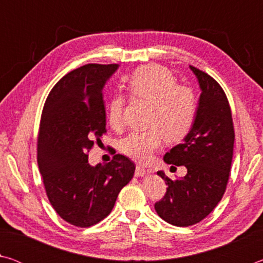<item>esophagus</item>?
Wrapping results in <instances>:
<instances>
[{"label": "esophagus", "instance_id": "34e87169", "mask_svg": "<svg viewBox=\"0 0 263 263\" xmlns=\"http://www.w3.org/2000/svg\"><path fill=\"white\" fill-rule=\"evenodd\" d=\"M146 173H151V171H146V169L144 167L141 166H137L136 167V172H135V175L138 177V176H144Z\"/></svg>", "mask_w": 263, "mask_h": 263}]
</instances>
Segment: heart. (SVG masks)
Returning <instances> with one entry per match:
<instances>
[{"label":"heart","mask_w":263,"mask_h":263,"mask_svg":"<svg viewBox=\"0 0 263 263\" xmlns=\"http://www.w3.org/2000/svg\"><path fill=\"white\" fill-rule=\"evenodd\" d=\"M127 91L133 99L149 102L146 131H135L119 141L121 152L137 162L146 163L161 147L163 139L180 142L189 135L198 112L195 90L177 79L168 68L157 64L144 65L126 79ZM124 99L116 94L106 106L109 125L118 130L123 125Z\"/></svg>","instance_id":"obj_1"}]
</instances>
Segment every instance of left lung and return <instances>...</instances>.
I'll return each instance as SVG.
<instances>
[{
  "label": "left lung",
  "instance_id": "8db88e82",
  "mask_svg": "<svg viewBox=\"0 0 263 263\" xmlns=\"http://www.w3.org/2000/svg\"><path fill=\"white\" fill-rule=\"evenodd\" d=\"M189 67L202 90L197 118L183 142L163 157L172 167L184 166L188 172L175 180L158 172L168 188L161 201L154 204L164 221L181 228L203 220L220 202L229 182L234 145L232 112L224 90L205 72Z\"/></svg>",
  "mask_w": 263,
  "mask_h": 263
}]
</instances>
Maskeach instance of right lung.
Instances as JSON below:
<instances>
[{"label":"right lung","mask_w":263,"mask_h":263,"mask_svg":"<svg viewBox=\"0 0 263 263\" xmlns=\"http://www.w3.org/2000/svg\"><path fill=\"white\" fill-rule=\"evenodd\" d=\"M117 64H88L66 74L42 112L37 161L51 205L78 228L100 222L114 209L136 166L122 154L92 167L88 152L106 132L103 87Z\"/></svg>","instance_id":"1"}]
</instances>
